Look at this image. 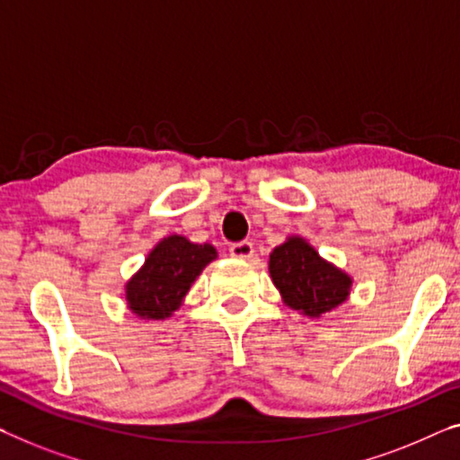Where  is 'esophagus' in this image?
I'll return each mask as SVG.
<instances>
[{
  "label": "esophagus",
  "mask_w": 460,
  "mask_h": 460,
  "mask_svg": "<svg viewBox=\"0 0 460 460\" xmlns=\"http://www.w3.org/2000/svg\"><path fill=\"white\" fill-rule=\"evenodd\" d=\"M229 252H231L233 258L250 260L253 256V245L250 242H239V243H233Z\"/></svg>",
  "instance_id": "1"
}]
</instances>
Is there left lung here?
I'll use <instances>...</instances> for the list:
<instances>
[{
  "instance_id": "left-lung-1",
  "label": "left lung",
  "mask_w": 460,
  "mask_h": 460,
  "mask_svg": "<svg viewBox=\"0 0 460 460\" xmlns=\"http://www.w3.org/2000/svg\"><path fill=\"white\" fill-rule=\"evenodd\" d=\"M269 272L283 304L307 318L324 316L351 296L353 279L299 235L272 250Z\"/></svg>"
}]
</instances>
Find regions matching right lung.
Listing matches in <instances>:
<instances>
[{
	"label": "right lung",
	"instance_id": "add662e5",
	"mask_svg": "<svg viewBox=\"0 0 460 460\" xmlns=\"http://www.w3.org/2000/svg\"><path fill=\"white\" fill-rule=\"evenodd\" d=\"M217 258L210 243H191L183 235L163 237L126 283L129 312L142 320L173 316L200 272Z\"/></svg>",
	"mask_w": 460,
	"mask_h": 460
}]
</instances>
